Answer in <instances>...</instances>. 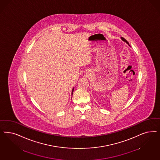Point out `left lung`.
I'll use <instances>...</instances> for the list:
<instances>
[{
    "label": "left lung",
    "instance_id": "8db88e82",
    "mask_svg": "<svg viewBox=\"0 0 160 160\" xmlns=\"http://www.w3.org/2000/svg\"><path fill=\"white\" fill-rule=\"evenodd\" d=\"M121 39H122V41H123L125 42H126V43H127V44H128V45H129V43H128V41H127V40H126V39H124V38H122V37H121Z\"/></svg>",
    "mask_w": 160,
    "mask_h": 160
}]
</instances>
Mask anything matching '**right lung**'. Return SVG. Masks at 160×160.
Wrapping results in <instances>:
<instances>
[{"label":"right lung","mask_w":160,"mask_h":160,"mask_svg":"<svg viewBox=\"0 0 160 160\" xmlns=\"http://www.w3.org/2000/svg\"><path fill=\"white\" fill-rule=\"evenodd\" d=\"M73 89H74V88H73V89L72 90V94H73Z\"/></svg>","instance_id":"obj_1"}]
</instances>
